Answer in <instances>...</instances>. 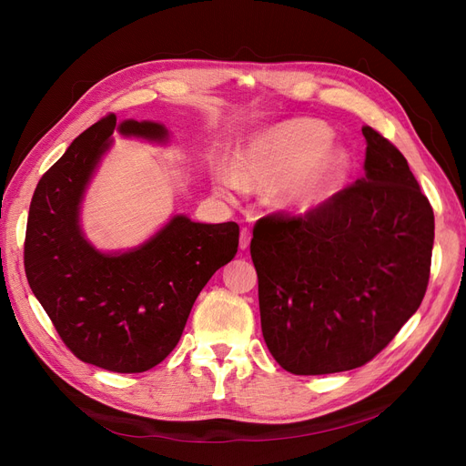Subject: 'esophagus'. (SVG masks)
Instances as JSON below:
<instances>
[{
  "label": "esophagus",
  "mask_w": 466,
  "mask_h": 466,
  "mask_svg": "<svg viewBox=\"0 0 466 466\" xmlns=\"http://www.w3.org/2000/svg\"><path fill=\"white\" fill-rule=\"evenodd\" d=\"M251 243V232L248 228H241L239 232V249H248Z\"/></svg>",
  "instance_id": "obj_1"
}]
</instances>
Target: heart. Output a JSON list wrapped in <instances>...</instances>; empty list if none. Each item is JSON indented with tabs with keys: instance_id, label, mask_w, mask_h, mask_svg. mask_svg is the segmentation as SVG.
<instances>
[{
	"instance_id": "heart-1",
	"label": "heart",
	"mask_w": 466,
	"mask_h": 466,
	"mask_svg": "<svg viewBox=\"0 0 466 466\" xmlns=\"http://www.w3.org/2000/svg\"><path fill=\"white\" fill-rule=\"evenodd\" d=\"M332 128L321 120L299 118L257 132L243 143L234 167L220 169L215 185L239 192L246 185L276 187L285 208L309 211L327 204L350 169V155L334 145Z\"/></svg>"
}]
</instances>
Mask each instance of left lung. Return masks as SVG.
Wrapping results in <instances>:
<instances>
[{"instance_id": "8db88e82", "label": "left lung", "mask_w": 466, "mask_h": 466, "mask_svg": "<svg viewBox=\"0 0 466 466\" xmlns=\"http://www.w3.org/2000/svg\"><path fill=\"white\" fill-rule=\"evenodd\" d=\"M364 176L306 217L253 230L262 336L297 376L374 359L418 311L431 274L434 213L397 147L370 127Z\"/></svg>"}]
</instances>
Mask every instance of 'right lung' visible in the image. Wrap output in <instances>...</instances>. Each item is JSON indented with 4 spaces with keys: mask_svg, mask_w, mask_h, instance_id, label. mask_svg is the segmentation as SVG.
<instances>
[{
    "mask_svg": "<svg viewBox=\"0 0 466 466\" xmlns=\"http://www.w3.org/2000/svg\"><path fill=\"white\" fill-rule=\"evenodd\" d=\"M169 143L162 122L115 115L71 141L37 183L24 266L35 299L83 362L134 374L162 362L183 334L200 290L238 253L236 223L206 225L177 213L136 248L102 251L86 238V190L113 134Z\"/></svg>",
    "mask_w": 466,
    "mask_h": 466,
    "instance_id": "right-lung-1",
    "label": "right lung"
}]
</instances>
